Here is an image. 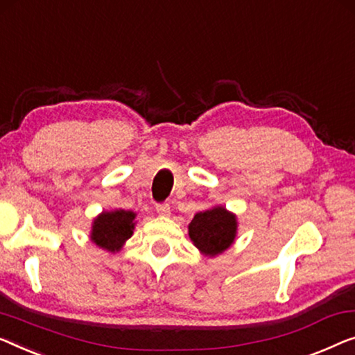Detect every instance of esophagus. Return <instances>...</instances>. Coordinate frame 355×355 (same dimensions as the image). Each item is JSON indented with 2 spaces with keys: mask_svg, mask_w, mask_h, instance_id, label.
<instances>
[{
  "mask_svg": "<svg viewBox=\"0 0 355 355\" xmlns=\"http://www.w3.org/2000/svg\"><path fill=\"white\" fill-rule=\"evenodd\" d=\"M157 213L163 216V218H168L169 214H171V207H169L168 203H162V205H157Z\"/></svg>",
  "mask_w": 355,
  "mask_h": 355,
  "instance_id": "obj_1",
  "label": "esophagus"
}]
</instances>
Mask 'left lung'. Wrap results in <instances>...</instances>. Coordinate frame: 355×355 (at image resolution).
I'll use <instances>...</instances> for the list:
<instances>
[{
	"label": "left lung",
	"instance_id": "8db88e82",
	"mask_svg": "<svg viewBox=\"0 0 355 355\" xmlns=\"http://www.w3.org/2000/svg\"><path fill=\"white\" fill-rule=\"evenodd\" d=\"M237 230V214L216 205L193 216L189 224V237L203 256L216 258L234 245Z\"/></svg>",
	"mask_w": 355,
	"mask_h": 355
}]
</instances>
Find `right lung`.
Here are the masks:
<instances>
[{"label": "right lung", "instance_id": "obj_1", "mask_svg": "<svg viewBox=\"0 0 355 355\" xmlns=\"http://www.w3.org/2000/svg\"><path fill=\"white\" fill-rule=\"evenodd\" d=\"M136 216L135 211L121 208L102 211L92 220L91 241L109 253H116L135 232Z\"/></svg>", "mask_w": 355, "mask_h": 355}]
</instances>
